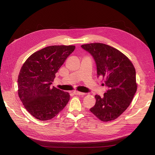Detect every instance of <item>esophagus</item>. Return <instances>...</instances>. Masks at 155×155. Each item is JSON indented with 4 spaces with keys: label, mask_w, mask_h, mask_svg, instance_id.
<instances>
[{
    "label": "esophagus",
    "mask_w": 155,
    "mask_h": 155,
    "mask_svg": "<svg viewBox=\"0 0 155 155\" xmlns=\"http://www.w3.org/2000/svg\"><path fill=\"white\" fill-rule=\"evenodd\" d=\"M74 94L75 95H79V96H81V95H84V94H85V93H83V92H81L77 91H74Z\"/></svg>",
    "instance_id": "esophagus-1"
}]
</instances>
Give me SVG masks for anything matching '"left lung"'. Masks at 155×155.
<instances>
[{"label": "left lung", "instance_id": "left-lung-1", "mask_svg": "<svg viewBox=\"0 0 155 155\" xmlns=\"http://www.w3.org/2000/svg\"><path fill=\"white\" fill-rule=\"evenodd\" d=\"M90 53L97 67V77L105 79L107 91L104 97L96 95V104L90 109L102 121L116 119L127 109L137 90L136 70L120 51L104 43L81 45Z\"/></svg>", "mask_w": 155, "mask_h": 155}]
</instances>
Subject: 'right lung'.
<instances>
[{
	"instance_id": "right-lung-1",
	"label": "right lung",
	"mask_w": 155,
	"mask_h": 155,
	"mask_svg": "<svg viewBox=\"0 0 155 155\" xmlns=\"http://www.w3.org/2000/svg\"><path fill=\"white\" fill-rule=\"evenodd\" d=\"M75 48L73 45L47 46L31 54L22 66L17 80L18 94L26 109L36 119L51 120L68 104L69 94L51 85Z\"/></svg>"
}]
</instances>
